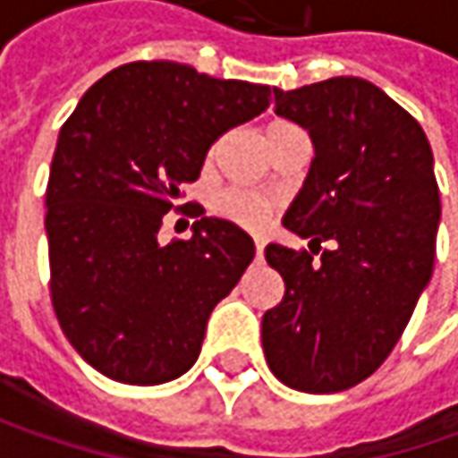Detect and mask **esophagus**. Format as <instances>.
<instances>
[{"mask_svg": "<svg viewBox=\"0 0 458 458\" xmlns=\"http://www.w3.org/2000/svg\"><path fill=\"white\" fill-rule=\"evenodd\" d=\"M255 250H257V257H262V252H265V239L255 237Z\"/></svg>", "mask_w": 458, "mask_h": 458, "instance_id": "1", "label": "esophagus"}]
</instances>
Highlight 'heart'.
Instances as JSON below:
<instances>
[{"label": "heart", "instance_id": "b5f03b06", "mask_svg": "<svg viewBox=\"0 0 458 458\" xmlns=\"http://www.w3.org/2000/svg\"><path fill=\"white\" fill-rule=\"evenodd\" d=\"M214 211L224 219L234 221L239 226H262L270 216V203L259 199L257 193L242 188H226L214 196Z\"/></svg>", "mask_w": 458, "mask_h": 458}]
</instances>
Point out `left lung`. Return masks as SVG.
<instances>
[{"label":"left lung","mask_w":458,"mask_h":458,"mask_svg":"<svg viewBox=\"0 0 458 458\" xmlns=\"http://www.w3.org/2000/svg\"><path fill=\"white\" fill-rule=\"evenodd\" d=\"M275 112L308 130L316 157L283 216L310 252L265 247L285 295L262 316V349L283 385L342 393L390 357L431 280L433 152L413 116L354 76L275 89Z\"/></svg>","instance_id":"left-lung-1"}]
</instances>
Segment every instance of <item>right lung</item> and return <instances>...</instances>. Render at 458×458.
I'll use <instances>...</instances> for the list:
<instances>
[{
    "label": "right lung",
    "instance_id": "right-lung-1",
    "mask_svg": "<svg viewBox=\"0 0 458 458\" xmlns=\"http://www.w3.org/2000/svg\"><path fill=\"white\" fill-rule=\"evenodd\" d=\"M270 86L173 61H134L97 81L65 119L45 191L50 301L68 342L127 385L181 377L206 321L255 257L234 221L181 201L221 134L270 106ZM201 216L163 245L167 210Z\"/></svg>",
    "mask_w": 458,
    "mask_h": 458
}]
</instances>
